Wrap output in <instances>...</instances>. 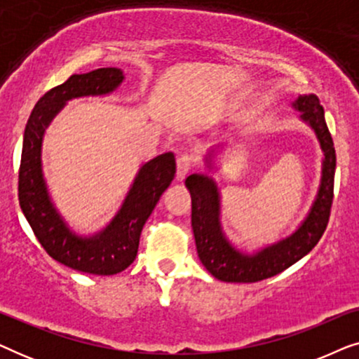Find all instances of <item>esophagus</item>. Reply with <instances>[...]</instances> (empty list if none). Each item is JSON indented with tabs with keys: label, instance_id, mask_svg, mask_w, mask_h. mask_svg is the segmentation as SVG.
Wrapping results in <instances>:
<instances>
[{
	"label": "esophagus",
	"instance_id": "obj_1",
	"mask_svg": "<svg viewBox=\"0 0 359 359\" xmlns=\"http://www.w3.org/2000/svg\"><path fill=\"white\" fill-rule=\"evenodd\" d=\"M193 155L189 154H184L178 156V160H176V178L178 180H183L186 175L189 173L191 168H193Z\"/></svg>",
	"mask_w": 359,
	"mask_h": 359
}]
</instances>
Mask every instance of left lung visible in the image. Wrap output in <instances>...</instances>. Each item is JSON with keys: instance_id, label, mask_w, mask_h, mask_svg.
<instances>
[{"instance_id": "8db88e82", "label": "left lung", "mask_w": 359, "mask_h": 359, "mask_svg": "<svg viewBox=\"0 0 359 359\" xmlns=\"http://www.w3.org/2000/svg\"><path fill=\"white\" fill-rule=\"evenodd\" d=\"M292 107L301 112V119L316 132L323 151L322 178L316 201L307 217L302 220L296 232L279 242L268 245L252 255L240 252L229 242L220 225V193L217 184L208 175H191L186 178V188L191 193L193 225L196 248L201 263L214 278L225 283H257L276 276L292 266L311 252L325 232L330 217L333 201V178H335V147L328 132L323 107L313 95H301L292 102ZM210 156L205 163L212 168Z\"/></svg>"}]
</instances>
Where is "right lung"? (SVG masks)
I'll list each match as a JSON object with an SVG mask.
<instances>
[{
    "instance_id": "right-lung-1",
    "label": "right lung",
    "mask_w": 359,
    "mask_h": 359,
    "mask_svg": "<svg viewBox=\"0 0 359 359\" xmlns=\"http://www.w3.org/2000/svg\"><path fill=\"white\" fill-rule=\"evenodd\" d=\"M122 81L121 68H97L72 75L47 91L29 116L19 166V204L39 243L58 263L97 276L124 271L135 259L142 229L175 178V155L166 151L142 165L111 222L101 232L81 237L68 227L48 194L42 171V140L48 124L68 101L109 95Z\"/></svg>"
}]
</instances>
